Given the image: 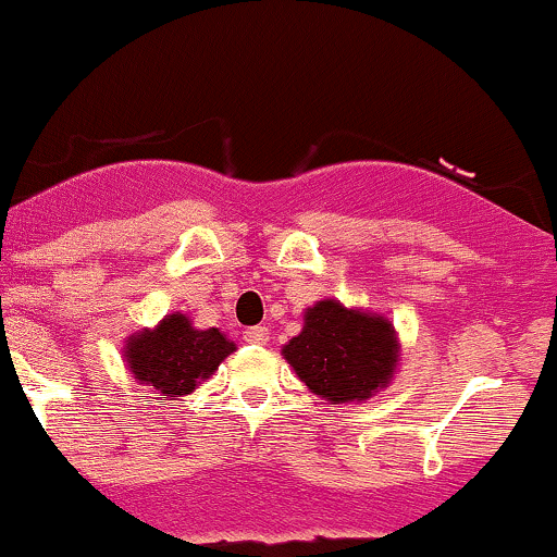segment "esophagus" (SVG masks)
Segmentation results:
<instances>
[{"mask_svg":"<svg viewBox=\"0 0 557 557\" xmlns=\"http://www.w3.org/2000/svg\"><path fill=\"white\" fill-rule=\"evenodd\" d=\"M242 338L252 346H265L268 342H271V333H268L265 325H252V329H247L245 333H242Z\"/></svg>","mask_w":557,"mask_h":557,"instance_id":"1","label":"esophagus"}]
</instances>
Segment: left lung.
Segmentation results:
<instances>
[{"label": "left lung", "mask_w": 557, "mask_h": 557, "mask_svg": "<svg viewBox=\"0 0 557 557\" xmlns=\"http://www.w3.org/2000/svg\"><path fill=\"white\" fill-rule=\"evenodd\" d=\"M281 355L310 394L329 404H362L394 381L401 344L381 312L320 299L307 307L302 331Z\"/></svg>", "instance_id": "1"}]
</instances>
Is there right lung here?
I'll list each match as a JSON object with an SVG mask.
<instances>
[{
	"mask_svg": "<svg viewBox=\"0 0 557 557\" xmlns=\"http://www.w3.org/2000/svg\"><path fill=\"white\" fill-rule=\"evenodd\" d=\"M234 349L237 344L221 329H195L185 312H172L153 329L127 336L122 357L137 383L153 385L163 401H172L193 394Z\"/></svg>",
	"mask_w": 557,
	"mask_h": 557,
	"instance_id": "add662e5",
	"label": "right lung"
}]
</instances>
